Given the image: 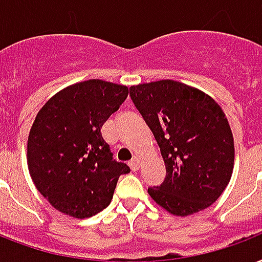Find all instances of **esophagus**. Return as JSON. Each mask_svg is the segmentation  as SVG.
Returning a JSON list of instances; mask_svg holds the SVG:
<instances>
[{"label":"esophagus","mask_w":262,"mask_h":262,"mask_svg":"<svg viewBox=\"0 0 262 262\" xmlns=\"http://www.w3.org/2000/svg\"><path fill=\"white\" fill-rule=\"evenodd\" d=\"M128 165L131 167V169H133V171H138V169H139V160L133 159L128 163Z\"/></svg>","instance_id":"obj_1"}]
</instances>
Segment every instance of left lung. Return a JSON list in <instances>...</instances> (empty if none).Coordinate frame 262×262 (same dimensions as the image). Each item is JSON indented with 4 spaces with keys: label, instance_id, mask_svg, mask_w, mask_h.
I'll return each mask as SVG.
<instances>
[{
    "label": "left lung",
    "instance_id": "obj_1",
    "mask_svg": "<svg viewBox=\"0 0 262 262\" xmlns=\"http://www.w3.org/2000/svg\"><path fill=\"white\" fill-rule=\"evenodd\" d=\"M133 102L160 146L167 175L147 192L175 216L209 208L230 183L234 137L210 95L165 79L129 87Z\"/></svg>",
    "mask_w": 262,
    "mask_h": 262
}]
</instances>
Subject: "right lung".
Instances as JSON below:
<instances>
[{"mask_svg": "<svg viewBox=\"0 0 262 262\" xmlns=\"http://www.w3.org/2000/svg\"><path fill=\"white\" fill-rule=\"evenodd\" d=\"M128 95V87L90 79L54 94L28 134L27 165L36 190L58 212L94 216L111 204L129 167L113 160L101 128Z\"/></svg>", "mask_w": 262, "mask_h": 262, "instance_id": "add662e5", "label": "right lung"}]
</instances>
